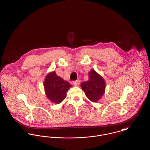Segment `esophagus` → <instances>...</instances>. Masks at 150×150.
Here are the masks:
<instances>
[{
  "label": "esophagus",
  "instance_id": "obj_1",
  "mask_svg": "<svg viewBox=\"0 0 150 150\" xmlns=\"http://www.w3.org/2000/svg\"><path fill=\"white\" fill-rule=\"evenodd\" d=\"M80 80H75V81H73V84L75 85V86H78L79 85H80Z\"/></svg>",
  "mask_w": 150,
  "mask_h": 150
}]
</instances>
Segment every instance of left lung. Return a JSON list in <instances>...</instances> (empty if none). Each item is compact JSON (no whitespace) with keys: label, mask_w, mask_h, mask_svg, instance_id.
<instances>
[{"label":"left lung","mask_w":150,"mask_h":150,"mask_svg":"<svg viewBox=\"0 0 150 150\" xmlns=\"http://www.w3.org/2000/svg\"><path fill=\"white\" fill-rule=\"evenodd\" d=\"M81 86L87 97L93 102L101 97L105 88L104 80L93 69L89 73V80L82 82Z\"/></svg>","instance_id":"8db88e82"}]
</instances>
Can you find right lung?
I'll return each instance as SVG.
<instances>
[{
	"instance_id": "right-lung-1",
	"label": "right lung",
	"mask_w": 150,
	"mask_h": 150,
	"mask_svg": "<svg viewBox=\"0 0 150 150\" xmlns=\"http://www.w3.org/2000/svg\"><path fill=\"white\" fill-rule=\"evenodd\" d=\"M44 86L49 99L55 104H59L65 98L67 92L71 85L53 71L46 76Z\"/></svg>"
}]
</instances>
